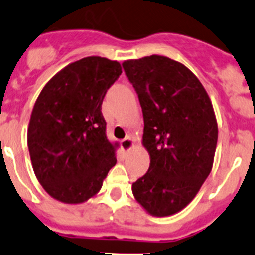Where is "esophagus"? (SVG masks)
I'll use <instances>...</instances> for the list:
<instances>
[{
	"label": "esophagus",
	"instance_id": "34e87169",
	"mask_svg": "<svg viewBox=\"0 0 255 255\" xmlns=\"http://www.w3.org/2000/svg\"><path fill=\"white\" fill-rule=\"evenodd\" d=\"M121 147L124 149V151L129 152L130 150H132L135 147V141L130 136L125 137V139L121 141Z\"/></svg>",
	"mask_w": 255,
	"mask_h": 255
}]
</instances>
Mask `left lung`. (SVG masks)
<instances>
[{
    "mask_svg": "<svg viewBox=\"0 0 255 255\" xmlns=\"http://www.w3.org/2000/svg\"><path fill=\"white\" fill-rule=\"evenodd\" d=\"M144 116L142 146L150 166L132 184L134 198L152 217L180 212L210 174L218 123L209 95L180 62L151 55L123 62Z\"/></svg>",
    "mask_w": 255,
    "mask_h": 255,
    "instance_id": "obj_1",
    "label": "left lung"
}]
</instances>
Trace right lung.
<instances>
[{
  "instance_id": "obj_1",
  "label": "right lung",
  "mask_w": 255,
  "mask_h": 255,
  "mask_svg": "<svg viewBox=\"0 0 255 255\" xmlns=\"http://www.w3.org/2000/svg\"><path fill=\"white\" fill-rule=\"evenodd\" d=\"M121 65L89 56L60 70L41 90L27 129L35 175L46 193L65 204L95 196L116 164L118 142L106 136L101 104Z\"/></svg>"
}]
</instances>
